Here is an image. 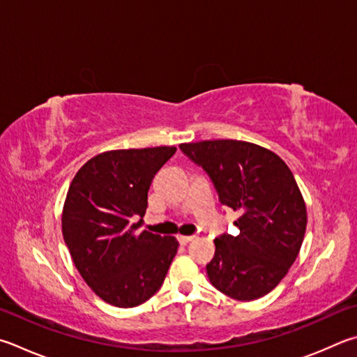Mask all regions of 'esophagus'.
I'll return each instance as SVG.
<instances>
[{
  "instance_id": "esophagus-1",
  "label": "esophagus",
  "mask_w": 357,
  "mask_h": 357,
  "mask_svg": "<svg viewBox=\"0 0 357 357\" xmlns=\"http://www.w3.org/2000/svg\"><path fill=\"white\" fill-rule=\"evenodd\" d=\"M193 238H195V236H178V242L181 245H187L189 242H192Z\"/></svg>"
}]
</instances>
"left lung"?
I'll list each match as a JSON object with an SVG mask.
<instances>
[{
  "label": "left lung",
  "mask_w": 357,
  "mask_h": 357,
  "mask_svg": "<svg viewBox=\"0 0 357 357\" xmlns=\"http://www.w3.org/2000/svg\"><path fill=\"white\" fill-rule=\"evenodd\" d=\"M203 168L220 203L241 212L237 236L215 238L206 265L211 284L238 301L267 295L287 275L306 232V206L284 160L241 140H204L179 145Z\"/></svg>",
  "instance_id": "obj_1"
}]
</instances>
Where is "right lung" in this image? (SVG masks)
<instances>
[{
    "instance_id": "add662e5",
    "label": "right lung",
    "mask_w": 357,
    "mask_h": 357,
    "mask_svg": "<svg viewBox=\"0 0 357 357\" xmlns=\"http://www.w3.org/2000/svg\"><path fill=\"white\" fill-rule=\"evenodd\" d=\"M174 146L115 150L81 167L70 184L62 234L77 271L101 300L116 307L145 303L164 284L178 241L139 228L148 190ZM141 217L130 225L132 218Z\"/></svg>"
}]
</instances>
